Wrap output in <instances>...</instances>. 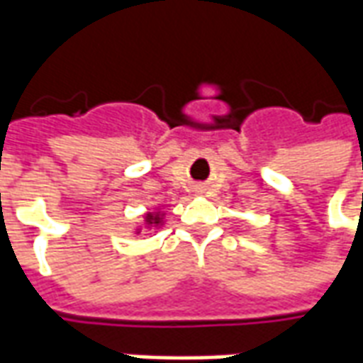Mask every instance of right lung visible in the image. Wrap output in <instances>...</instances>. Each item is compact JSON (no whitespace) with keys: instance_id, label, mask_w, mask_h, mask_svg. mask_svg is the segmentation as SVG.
Here are the masks:
<instances>
[{"instance_id":"add662e5","label":"right lung","mask_w":363,"mask_h":363,"mask_svg":"<svg viewBox=\"0 0 363 363\" xmlns=\"http://www.w3.org/2000/svg\"><path fill=\"white\" fill-rule=\"evenodd\" d=\"M145 228H159L163 223V213L161 212H150L145 213Z\"/></svg>"}]
</instances>
